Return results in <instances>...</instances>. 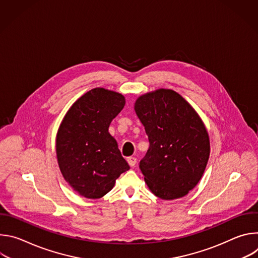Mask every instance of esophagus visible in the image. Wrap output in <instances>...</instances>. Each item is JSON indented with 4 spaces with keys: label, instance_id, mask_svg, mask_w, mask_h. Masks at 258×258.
I'll return each mask as SVG.
<instances>
[{
    "label": "esophagus",
    "instance_id": "obj_1",
    "mask_svg": "<svg viewBox=\"0 0 258 258\" xmlns=\"http://www.w3.org/2000/svg\"><path fill=\"white\" fill-rule=\"evenodd\" d=\"M127 162H128V164L133 167V166H135L136 163H137V158H136V157H128V158H127Z\"/></svg>",
    "mask_w": 258,
    "mask_h": 258
}]
</instances>
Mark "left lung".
Here are the masks:
<instances>
[{
  "instance_id": "left-lung-1",
  "label": "left lung",
  "mask_w": 258,
  "mask_h": 258,
  "mask_svg": "<svg viewBox=\"0 0 258 258\" xmlns=\"http://www.w3.org/2000/svg\"><path fill=\"white\" fill-rule=\"evenodd\" d=\"M135 111L150 143L140 162L147 186L163 200L186 196L201 179L210 154L201 117L185 98L169 89L141 95Z\"/></svg>"
}]
</instances>
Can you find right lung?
I'll return each mask as SVG.
<instances>
[{
	"instance_id": "obj_1",
	"label": "right lung",
	"mask_w": 258,
	"mask_h": 258,
	"mask_svg": "<svg viewBox=\"0 0 258 258\" xmlns=\"http://www.w3.org/2000/svg\"><path fill=\"white\" fill-rule=\"evenodd\" d=\"M125 105L123 95L104 88L84 94L68 109L56 136L60 171L81 196L99 199L130 169L108 128Z\"/></svg>"
}]
</instances>
